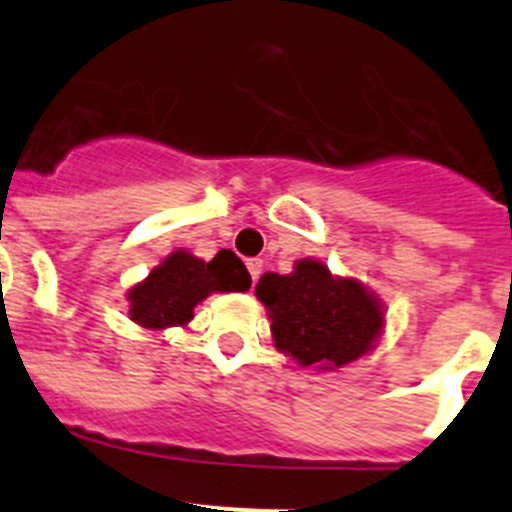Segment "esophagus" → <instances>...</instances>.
Wrapping results in <instances>:
<instances>
[{"label": "esophagus", "mask_w": 512, "mask_h": 512, "mask_svg": "<svg viewBox=\"0 0 512 512\" xmlns=\"http://www.w3.org/2000/svg\"><path fill=\"white\" fill-rule=\"evenodd\" d=\"M261 266H264V261H261V259H248L246 261V269H248V274H251L253 282L261 277Z\"/></svg>", "instance_id": "34e87169"}]
</instances>
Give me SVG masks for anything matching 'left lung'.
I'll return each instance as SVG.
<instances>
[{
    "label": "left lung",
    "mask_w": 512,
    "mask_h": 512,
    "mask_svg": "<svg viewBox=\"0 0 512 512\" xmlns=\"http://www.w3.org/2000/svg\"><path fill=\"white\" fill-rule=\"evenodd\" d=\"M256 297L271 315L279 351L302 366L333 369L364 356L377 341L384 315L356 279H336L320 261L302 259L295 271L264 274Z\"/></svg>",
    "instance_id": "left-lung-1"
}]
</instances>
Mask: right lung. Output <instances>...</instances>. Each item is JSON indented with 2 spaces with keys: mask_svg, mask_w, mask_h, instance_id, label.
I'll list each match as a JSON object with an SVG mask.
<instances>
[{
  "mask_svg": "<svg viewBox=\"0 0 512 512\" xmlns=\"http://www.w3.org/2000/svg\"><path fill=\"white\" fill-rule=\"evenodd\" d=\"M251 274L233 251L223 248L212 261L176 251L130 289V318L143 328H169L192 320L194 307L210 292H246Z\"/></svg>",
  "mask_w": 512,
  "mask_h": 512,
  "instance_id": "obj_1",
  "label": "right lung"
}]
</instances>
